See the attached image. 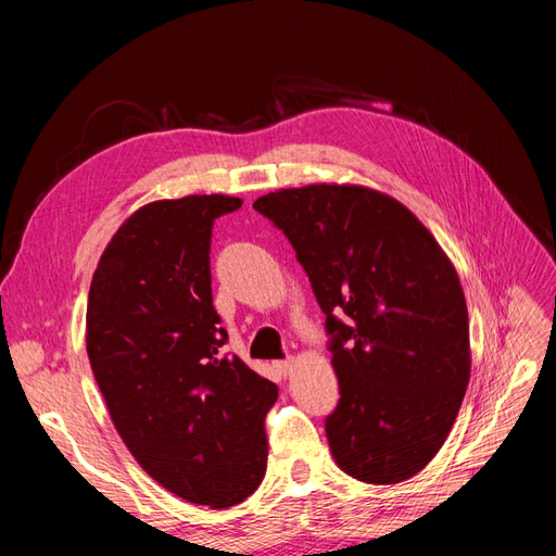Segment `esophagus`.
<instances>
[{
    "instance_id": "esophagus-1",
    "label": "esophagus",
    "mask_w": 556,
    "mask_h": 556,
    "mask_svg": "<svg viewBox=\"0 0 556 556\" xmlns=\"http://www.w3.org/2000/svg\"><path fill=\"white\" fill-rule=\"evenodd\" d=\"M276 368L280 371V376L288 378L294 371V359H285V362H276Z\"/></svg>"
}]
</instances>
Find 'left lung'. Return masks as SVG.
<instances>
[{
    "mask_svg": "<svg viewBox=\"0 0 556 556\" xmlns=\"http://www.w3.org/2000/svg\"><path fill=\"white\" fill-rule=\"evenodd\" d=\"M252 206L290 239L327 315L336 464L368 484L413 478L443 447L470 378L457 268L413 211L364 185L285 188Z\"/></svg>",
    "mask_w": 556,
    "mask_h": 556,
    "instance_id": "obj_1",
    "label": "left lung"
}]
</instances>
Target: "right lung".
<instances>
[{
	"label": "right lung",
	"instance_id": "1",
	"mask_svg": "<svg viewBox=\"0 0 556 556\" xmlns=\"http://www.w3.org/2000/svg\"><path fill=\"white\" fill-rule=\"evenodd\" d=\"M243 201L160 199L134 211L97 262L86 348L123 443L172 494L231 508L266 473L278 387L237 355L211 294V227Z\"/></svg>",
	"mask_w": 556,
	"mask_h": 556
}]
</instances>
